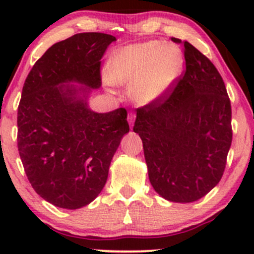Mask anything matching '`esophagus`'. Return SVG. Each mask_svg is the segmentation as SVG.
Here are the masks:
<instances>
[{
	"label": "esophagus",
	"instance_id": "1",
	"mask_svg": "<svg viewBox=\"0 0 254 254\" xmlns=\"http://www.w3.org/2000/svg\"><path fill=\"white\" fill-rule=\"evenodd\" d=\"M135 118H136L135 113L130 112L129 115H127V122H129V124L131 125V127H132V125H133V122H135Z\"/></svg>",
	"mask_w": 254,
	"mask_h": 254
}]
</instances>
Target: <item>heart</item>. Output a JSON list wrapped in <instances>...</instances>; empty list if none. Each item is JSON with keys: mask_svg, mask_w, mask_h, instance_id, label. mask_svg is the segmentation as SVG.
Here are the masks:
<instances>
[{"mask_svg": "<svg viewBox=\"0 0 254 254\" xmlns=\"http://www.w3.org/2000/svg\"><path fill=\"white\" fill-rule=\"evenodd\" d=\"M179 48L160 40L133 44L118 49L106 64L107 81L131 88L136 104L147 106L162 98L183 69Z\"/></svg>", "mask_w": 254, "mask_h": 254, "instance_id": "heart-1", "label": "heart"}]
</instances>
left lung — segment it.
<instances>
[{
    "instance_id": "1",
    "label": "left lung",
    "mask_w": 254,
    "mask_h": 254,
    "mask_svg": "<svg viewBox=\"0 0 254 254\" xmlns=\"http://www.w3.org/2000/svg\"><path fill=\"white\" fill-rule=\"evenodd\" d=\"M184 48L186 70L164 97L137 109L133 125L151 186L176 203L200 199L217 185L233 137L232 107L220 72L190 43Z\"/></svg>"
}]
</instances>
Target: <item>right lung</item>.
<instances>
[{"label":"right lung","instance_id":"add662e5","mask_svg":"<svg viewBox=\"0 0 254 254\" xmlns=\"http://www.w3.org/2000/svg\"><path fill=\"white\" fill-rule=\"evenodd\" d=\"M115 40L98 32L75 34L48 49L26 77L17 148L32 188L58 208L75 210L98 197L129 132L127 110L97 113L87 101L101 86L100 60Z\"/></svg>","mask_w":254,"mask_h":254}]
</instances>
